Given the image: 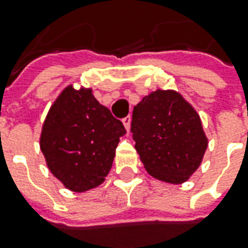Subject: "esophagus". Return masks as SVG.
<instances>
[{"mask_svg": "<svg viewBox=\"0 0 248 248\" xmlns=\"http://www.w3.org/2000/svg\"><path fill=\"white\" fill-rule=\"evenodd\" d=\"M130 121H132V118H130V115L124 116V119H122V122H124V127H126V130H129V127H130Z\"/></svg>", "mask_w": 248, "mask_h": 248, "instance_id": "34e87169", "label": "esophagus"}]
</instances>
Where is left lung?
<instances>
[{
	"label": "left lung",
	"instance_id": "obj_1",
	"mask_svg": "<svg viewBox=\"0 0 248 248\" xmlns=\"http://www.w3.org/2000/svg\"><path fill=\"white\" fill-rule=\"evenodd\" d=\"M130 132L145 170L170 184L186 181L207 148L199 115L171 90H156L141 100L133 109Z\"/></svg>",
	"mask_w": 248,
	"mask_h": 248
}]
</instances>
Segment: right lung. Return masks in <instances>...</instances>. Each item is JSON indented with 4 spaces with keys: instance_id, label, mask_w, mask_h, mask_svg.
Wrapping results in <instances>:
<instances>
[{
    "instance_id": "right-lung-1",
    "label": "right lung",
    "mask_w": 248,
    "mask_h": 248,
    "mask_svg": "<svg viewBox=\"0 0 248 248\" xmlns=\"http://www.w3.org/2000/svg\"><path fill=\"white\" fill-rule=\"evenodd\" d=\"M124 133L92 90L68 86L47 112L41 151L55 177L74 192H85L104 181Z\"/></svg>"
}]
</instances>
